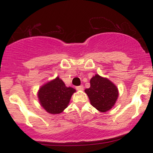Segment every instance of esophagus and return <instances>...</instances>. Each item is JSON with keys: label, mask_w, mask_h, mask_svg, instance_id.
Instances as JSON below:
<instances>
[{"label": "esophagus", "mask_w": 153, "mask_h": 153, "mask_svg": "<svg viewBox=\"0 0 153 153\" xmlns=\"http://www.w3.org/2000/svg\"><path fill=\"white\" fill-rule=\"evenodd\" d=\"M76 89L78 91H82L84 89V87H83V85H79V86H77L76 87Z\"/></svg>", "instance_id": "obj_1"}]
</instances>
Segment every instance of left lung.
<instances>
[{
	"label": "left lung",
	"mask_w": 153,
	"mask_h": 153,
	"mask_svg": "<svg viewBox=\"0 0 153 153\" xmlns=\"http://www.w3.org/2000/svg\"><path fill=\"white\" fill-rule=\"evenodd\" d=\"M91 86L85 92L93 106L101 112H106L114 106L119 91L117 86L108 79L95 75L90 80Z\"/></svg>",
	"instance_id": "obj_1"
}]
</instances>
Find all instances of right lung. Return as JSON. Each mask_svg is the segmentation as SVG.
<instances>
[{"mask_svg":"<svg viewBox=\"0 0 153 153\" xmlns=\"http://www.w3.org/2000/svg\"><path fill=\"white\" fill-rule=\"evenodd\" d=\"M75 89L66 87L59 77L45 84L38 91L41 106L52 114H58L68 107Z\"/></svg>","mask_w":153,"mask_h":153,"instance_id":"obj_1","label":"right lung"}]
</instances>
